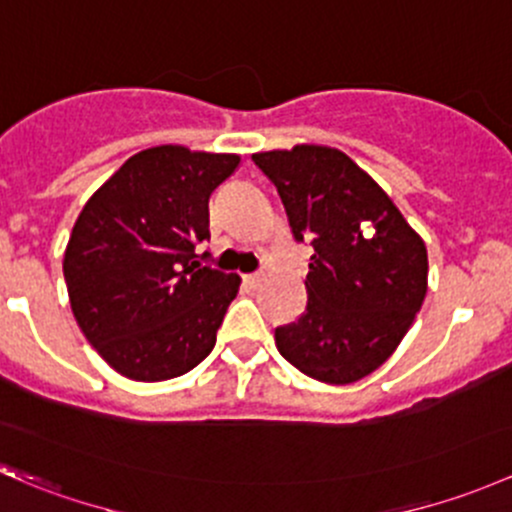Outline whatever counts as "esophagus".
<instances>
[{
  "mask_svg": "<svg viewBox=\"0 0 512 512\" xmlns=\"http://www.w3.org/2000/svg\"><path fill=\"white\" fill-rule=\"evenodd\" d=\"M245 284H250L252 289L262 284V274H245Z\"/></svg>",
  "mask_w": 512,
  "mask_h": 512,
  "instance_id": "esophagus-1",
  "label": "esophagus"
}]
</instances>
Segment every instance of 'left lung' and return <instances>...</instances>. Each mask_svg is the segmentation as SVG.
<instances>
[{
  "label": "left lung",
  "instance_id": "8db88e82",
  "mask_svg": "<svg viewBox=\"0 0 512 512\" xmlns=\"http://www.w3.org/2000/svg\"><path fill=\"white\" fill-rule=\"evenodd\" d=\"M294 240H311L306 309L274 328L279 353L309 378L348 385L397 351L427 294V245L378 181L341 149L297 144L252 154Z\"/></svg>",
  "mask_w": 512,
  "mask_h": 512
}]
</instances>
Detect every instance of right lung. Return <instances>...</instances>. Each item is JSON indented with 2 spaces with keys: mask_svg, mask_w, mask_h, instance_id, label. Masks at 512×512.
<instances>
[{
  "mask_svg": "<svg viewBox=\"0 0 512 512\" xmlns=\"http://www.w3.org/2000/svg\"><path fill=\"white\" fill-rule=\"evenodd\" d=\"M238 166V154L144 149L75 220L63 255L73 316L125 378H179L213 351L240 277L203 265L196 247L208 238L211 193Z\"/></svg>",
  "mask_w": 512,
  "mask_h": 512,
  "instance_id": "obj_1",
  "label": "right lung"
}]
</instances>
